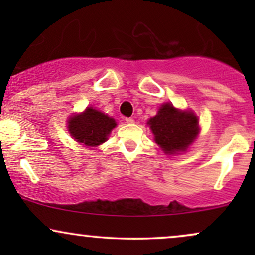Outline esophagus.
<instances>
[{"label":"esophagus","mask_w":255,"mask_h":255,"mask_svg":"<svg viewBox=\"0 0 255 255\" xmlns=\"http://www.w3.org/2000/svg\"><path fill=\"white\" fill-rule=\"evenodd\" d=\"M126 122H127V124H133L134 119L133 118H126Z\"/></svg>","instance_id":"1"}]
</instances>
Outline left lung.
I'll list each match as a JSON object with an SVG mask.
<instances>
[{
    "label": "left lung",
    "mask_w": 255,
    "mask_h": 255,
    "mask_svg": "<svg viewBox=\"0 0 255 255\" xmlns=\"http://www.w3.org/2000/svg\"><path fill=\"white\" fill-rule=\"evenodd\" d=\"M154 141L165 153L184 151L198 135V118L191 111H181L172 104H163L156 116L147 122Z\"/></svg>",
    "instance_id": "8db88e82"
}]
</instances>
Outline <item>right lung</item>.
<instances>
[{
    "instance_id": "1",
    "label": "right lung",
    "mask_w": 255,
    "mask_h": 255,
    "mask_svg": "<svg viewBox=\"0 0 255 255\" xmlns=\"http://www.w3.org/2000/svg\"><path fill=\"white\" fill-rule=\"evenodd\" d=\"M116 126L115 120L101 111L87 108L83 114L73 116L68 121L71 135L80 144L98 146L107 141V137Z\"/></svg>"
}]
</instances>
